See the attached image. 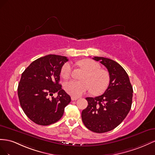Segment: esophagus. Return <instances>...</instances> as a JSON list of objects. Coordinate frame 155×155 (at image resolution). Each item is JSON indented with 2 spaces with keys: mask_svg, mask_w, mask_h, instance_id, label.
<instances>
[{
  "mask_svg": "<svg viewBox=\"0 0 155 155\" xmlns=\"http://www.w3.org/2000/svg\"><path fill=\"white\" fill-rule=\"evenodd\" d=\"M78 99V97H71V100L72 101H76Z\"/></svg>",
  "mask_w": 155,
  "mask_h": 155,
  "instance_id": "esophagus-1",
  "label": "esophagus"
}]
</instances>
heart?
Instances as JSON below:
<instances>
[{"mask_svg":"<svg viewBox=\"0 0 155 155\" xmlns=\"http://www.w3.org/2000/svg\"><path fill=\"white\" fill-rule=\"evenodd\" d=\"M78 64L86 69L87 73L84 77L83 81H71L64 84V90L68 94L77 97L91 90L94 95H100L107 90L110 82L107 71L100 69V65L90 59L82 60ZM72 71L71 64L65 63L61 69V77L64 79L69 78Z\"/></svg>","mask_w":155,"mask_h":155,"instance_id":"1","label":"heart"}]
</instances>
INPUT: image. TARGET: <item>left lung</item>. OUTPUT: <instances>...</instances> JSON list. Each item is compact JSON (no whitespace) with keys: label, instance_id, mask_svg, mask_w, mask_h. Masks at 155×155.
I'll list each match as a JSON object with an SVG mask.
<instances>
[{"label":"left lung","instance_id":"8db88e82","mask_svg":"<svg viewBox=\"0 0 155 155\" xmlns=\"http://www.w3.org/2000/svg\"><path fill=\"white\" fill-rule=\"evenodd\" d=\"M107 68L110 84L103 95L87 97L88 105L82 112V119L88 129L103 133L114 129L124 120L131 108L132 86L125 70L116 61L94 56Z\"/></svg>","mask_w":155,"mask_h":155}]
</instances>
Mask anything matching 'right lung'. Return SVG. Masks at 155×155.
<instances>
[{"label": "right lung", "mask_w": 155, "mask_h": 155, "mask_svg": "<svg viewBox=\"0 0 155 155\" xmlns=\"http://www.w3.org/2000/svg\"><path fill=\"white\" fill-rule=\"evenodd\" d=\"M67 57L48 54L31 63L21 74L18 85L21 107L27 117L39 125L60 120L71 97L59 84L61 69ZM58 93L56 97H53Z\"/></svg>", "instance_id": "obj_1"}]
</instances>
